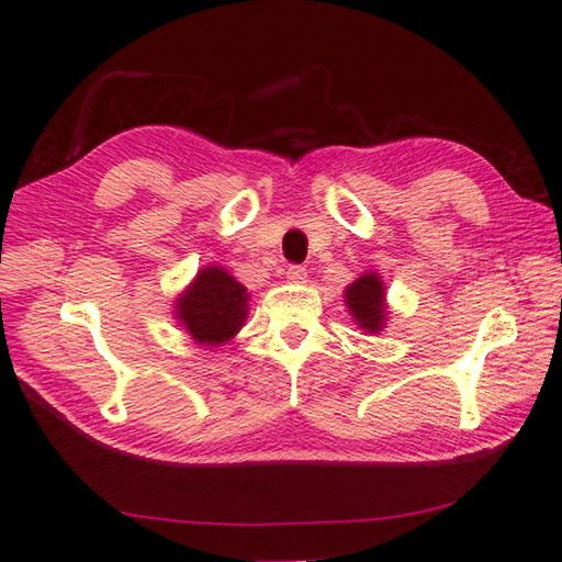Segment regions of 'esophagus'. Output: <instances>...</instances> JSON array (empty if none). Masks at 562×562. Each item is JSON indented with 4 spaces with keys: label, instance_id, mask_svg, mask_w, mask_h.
I'll return each instance as SVG.
<instances>
[{
    "label": "esophagus",
    "instance_id": "obj_1",
    "mask_svg": "<svg viewBox=\"0 0 562 562\" xmlns=\"http://www.w3.org/2000/svg\"><path fill=\"white\" fill-rule=\"evenodd\" d=\"M288 280L290 282H306V268L304 266H290L288 268Z\"/></svg>",
    "mask_w": 562,
    "mask_h": 562
}]
</instances>
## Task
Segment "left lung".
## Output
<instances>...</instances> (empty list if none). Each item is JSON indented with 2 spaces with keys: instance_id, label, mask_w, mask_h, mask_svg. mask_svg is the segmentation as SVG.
<instances>
[{
  "instance_id": "obj_1",
  "label": "left lung",
  "mask_w": 562,
  "mask_h": 562,
  "mask_svg": "<svg viewBox=\"0 0 562 562\" xmlns=\"http://www.w3.org/2000/svg\"><path fill=\"white\" fill-rule=\"evenodd\" d=\"M348 314L368 334H380L387 322V300H384V284L378 272H366L346 288Z\"/></svg>"
}]
</instances>
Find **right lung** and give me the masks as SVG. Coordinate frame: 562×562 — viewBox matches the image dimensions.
<instances>
[{
    "instance_id": "add662e5",
    "label": "right lung",
    "mask_w": 562,
    "mask_h": 562,
    "mask_svg": "<svg viewBox=\"0 0 562 562\" xmlns=\"http://www.w3.org/2000/svg\"><path fill=\"white\" fill-rule=\"evenodd\" d=\"M248 292L234 274L218 266H206L190 282L178 302L175 316L200 346H224L234 338L248 316Z\"/></svg>"
}]
</instances>
